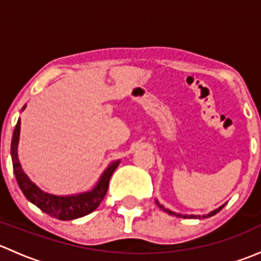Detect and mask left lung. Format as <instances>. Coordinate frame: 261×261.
<instances>
[{
  "instance_id": "left-lung-1",
  "label": "left lung",
  "mask_w": 261,
  "mask_h": 261,
  "mask_svg": "<svg viewBox=\"0 0 261 261\" xmlns=\"http://www.w3.org/2000/svg\"><path fill=\"white\" fill-rule=\"evenodd\" d=\"M156 204H158V206L160 207V208L163 210V211H164V212H167V213H169V215H174V216H177V217H183V218H199V220H201V218H208V217H212V216H215L216 213H217V212H220L221 210H222L223 207H225V204H222V206H221V207H218L217 210H215V211L210 212L208 215H203V216H197V215H179V213H175V212L170 211V210H167V208H164V206H162V204H160L159 202H158V201H156Z\"/></svg>"
}]
</instances>
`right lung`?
Instances as JSON below:
<instances>
[{"label": "right lung", "mask_w": 261, "mask_h": 261, "mask_svg": "<svg viewBox=\"0 0 261 261\" xmlns=\"http://www.w3.org/2000/svg\"><path fill=\"white\" fill-rule=\"evenodd\" d=\"M25 107L26 106H23L22 110H25ZM20 125L21 122L20 118H18L16 126H15L14 135H12L11 158L15 177H16L17 184L21 191H22L23 196L31 203L39 207L43 212L48 213L51 217L62 221L74 220V218L83 217V216L93 212L99 206L105 196H106L110 178H111L112 173L115 172V169L120 164V160L112 162L107 167V169L102 173L101 178H99V180L97 181V184L93 187L92 191L84 192V193L80 194H73V196H54V194H49L46 192L41 191L35 183H33L30 178L25 174L22 168H21L17 156Z\"/></svg>", "instance_id": "add662e5"}]
</instances>
